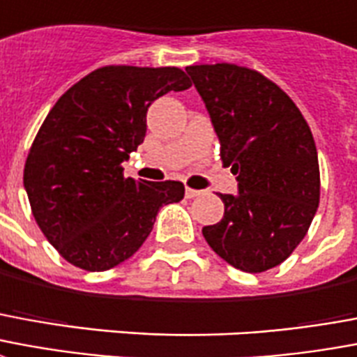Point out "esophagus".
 Segmentation results:
<instances>
[{"label": "esophagus", "instance_id": "1", "mask_svg": "<svg viewBox=\"0 0 357 357\" xmlns=\"http://www.w3.org/2000/svg\"><path fill=\"white\" fill-rule=\"evenodd\" d=\"M202 191H197V189H191V187H185V197L187 199H195V197H200Z\"/></svg>", "mask_w": 357, "mask_h": 357}]
</instances>
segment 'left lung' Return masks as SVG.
<instances>
[{"mask_svg":"<svg viewBox=\"0 0 357 357\" xmlns=\"http://www.w3.org/2000/svg\"><path fill=\"white\" fill-rule=\"evenodd\" d=\"M231 166L238 195H219L223 219L202 229L221 259L244 273L284 263L319 204L318 151L310 126L278 84L236 64L189 66Z\"/></svg>","mask_w":357,"mask_h":357,"instance_id":"obj_1","label":"left lung"}]
</instances>
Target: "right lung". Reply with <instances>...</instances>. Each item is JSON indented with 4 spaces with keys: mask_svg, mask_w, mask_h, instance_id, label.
I'll list each match as a JSON object with an SVG mask.
<instances>
[{
    "mask_svg": "<svg viewBox=\"0 0 357 357\" xmlns=\"http://www.w3.org/2000/svg\"><path fill=\"white\" fill-rule=\"evenodd\" d=\"M191 81L179 68H98L58 98L24 165V189L47 240L68 263L109 271L138 252L181 181L125 178L147 130V109Z\"/></svg>",
    "mask_w": 357,
    "mask_h": 357,
    "instance_id": "add662e5",
    "label": "right lung"
}]
</instances>
